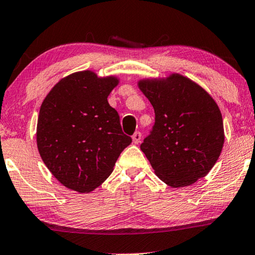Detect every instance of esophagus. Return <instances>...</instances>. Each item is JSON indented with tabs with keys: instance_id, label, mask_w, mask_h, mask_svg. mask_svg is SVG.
<instances>
[{
	"instance_id": "1",
	"label": "esophagus",
	"mask_w": 255,
	"mask_h": 255,
	"mask_svg": "<svg viewBox=\"0 0 255 255\" xmlns=\"http://www.w3.org/2000/svg\"><path fill=\"white\" fill-rule=\"evenodd\" d=\"M140 138H142V134L139 131H136L134 135H132V143L138 144L140 142Z\"/></svg>"
}]
</instances>
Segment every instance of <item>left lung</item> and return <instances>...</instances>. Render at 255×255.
Here are the masks:
<instances>
[{"label": "left lung", "mask_w": 255, "mask_h": 255, "mask_svg": "<svg viewBox=\"0 0 255 255\" xmlns=\"http://www.w3.org/2000/svg\"><path fill=\"white\" fill-rule=\"evenodd\" d=\"M137 86L155 113L151 135L140 145L155 175L173 188L207 176L225 142L216 101L199 84L177 72L139 79Z\"/></svg>", "instance_id": "1"}]
</instances>
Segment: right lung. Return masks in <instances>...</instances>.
Instances as JSON below:
<instances>
[{
  "label": "right lung",
  "instance_id": "1",
  "mask_svg": "<svg viewBox=\"0 0 255 255\" xmlns=\"http://www.w3.org/2000/svg\"><path fill=\"white\" fill-rule=\"evenodd\" d=\"M119 82L117 76L77 71L60 79L42 102L36 129L39 155L67 188L94 191L131 143L108 102Z\"/></svg>",
  "mask_w": 255,
  "mask_h": 255
}]
</instances>
